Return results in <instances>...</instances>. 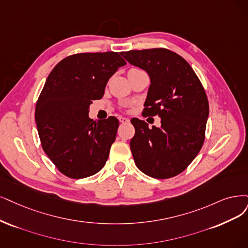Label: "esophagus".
Returning a JSON list of instances; mask_svg holds the SVG:
<instances>
[{
    "mask_svg": "<svg viewBox=\"0 0 248 248\" xmlns=\"http://www.w3.org/2000/svg\"><path fill=\"white\" fill-rule=\"evenodd\" d=\"M118 119H119V122L123 123V124H126V123L130 122V119L127 117H124V116H119Z\"/></svg>",
    "mask_w": 248,
    "mask_h": 248,
    "instance_id": "34e87169",
    "label": "esophagus"
}]
</instances>
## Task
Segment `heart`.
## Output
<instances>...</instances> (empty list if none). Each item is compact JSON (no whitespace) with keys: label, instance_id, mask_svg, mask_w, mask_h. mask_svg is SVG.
I'll return each mask as SVG.
<instances>
[{"label":"heart","instance_id":"heart-1","mask_svg":"<svg viewBox=\"0 0 248 248\" xmlns=\"http://www.w3.org/2000/svg\"><path fill=\"white\" fill-rule=\"evenodd\" d=\"M133 69H138V68H132V69H131V70H133Z\"/></svg>","mask_w":248,"mask_h":248}]
</instances>
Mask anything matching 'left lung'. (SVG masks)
I'll use <instances>...</instances> for the list:
<instances>
[{
	"instance_id": "1",
	"label": "left lung",
	"mask_w": 248,
	"mask_h": 248,
	"mask_svg": "<svg viewBox=\"0 0 248 248\" xmlns=\"http://www.w3.org/2000/svg\"><path fill=\"white\" fill-rule=\"evenodd\" d=\"M122 55L150 77L143 116L161 118V127L131 119L135 136L130 146L136 166L155 179L175 177L193 161L205 139L209 106L204 88L190 64L169 49L131 50Z\"/></svg>"
}]
</instances>
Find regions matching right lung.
Returning a JSON list of instances; mask_svg holds the SVG:
<instances>
[{
  "instance_id": "1",
  "label": "right lung",
  "mask_w": 248,
  "mask_h": 248,
  "mask_svg": "<svg viewBox=\"0 0 248 248\" xmlns=\"http://www.w3.org/2000/svg\"><path fill=\"white\" fill-rule=\"evenodd\" d=\"M125 64L117 52L78 53L50 72L34 119L43 150L64 176L87 178L104 167L119 122L114 116L93 121L90 104L103 97L110 77Z\"/></svg>"
}]
</instances>
